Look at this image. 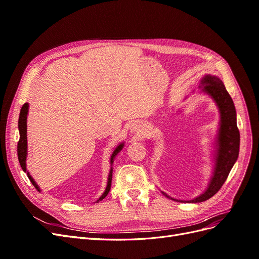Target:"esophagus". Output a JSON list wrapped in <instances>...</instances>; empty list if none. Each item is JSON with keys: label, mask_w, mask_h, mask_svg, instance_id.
Wrapping results in <instances>:
<instances>
[{"label": "esophagus", "mask_w": 259, "mask_h": 259, "mask_svg": "<svg viewBox=\"0 0 259 259\" xmlns=\"http://www.w3.org/2000/svg\"><path fill=\"white\" fill-rule=\"evenodd\" d=\"M131 132L135 133V134H142V133H143L142 125H140L139 123H133L132 126H131Z\"/></svg>", "instance_id": "esophagus-1"}]
</instances>
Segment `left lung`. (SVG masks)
<instances>
[{"label": "left lung", "mask_w": 259, "mask_h": 259, "mask_svg": "<svg viewBox=\"0 0 259 259\" xmlns=\"http://www.w3.org/2000/svg\"><path fill=\"white\" fill-rule=\"evenodd\" d=\"M199 88L201 93L206 94L214 100L219 110V127L213 144L214 167L204 192L192 200L174 199L162 191L167 198L177 202L199 203L213 197L226 182L239 156L240 133L237 126L236 107L223 81L216 75L206 74L202 77Z\"/></svg>", "instance_id": "obj_1"}]
</instances>
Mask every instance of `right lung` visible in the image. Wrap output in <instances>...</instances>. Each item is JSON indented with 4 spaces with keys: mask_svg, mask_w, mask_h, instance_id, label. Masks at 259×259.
Listing matches in <instances>:
<instances>
[{
    "mask_svg": "<svg viewBox=\"0 0 259 259\" xmlns=\"http://www.w3.org/2000/svg\"><path fill=\"white\" fill-rule=\"evenodd\" d=\"M28 111H29V104L26 103L25 105L22 106L21 110H20V114H19V120H18V130H19V142H18V146H17V154H18V160L20 163V166L22 168V170L27 173L30 182L32 183V185L36 188L37 191H41L40 187L37 186V184L34 182V179L32 178V176L30 175L29 171L27 170V164H26V160H27V153H28V144H27V117H28ZM124 147V143H120L117 145L114 150L111 154V158H110V170H109V175H108V180H107V186H106V189L104 191V193L100 195V198L96 201L99 202L101 200H104L107 194L110 191V188H111V180H112V171H113V162L115 156L119 154V152L122 150Z\"/></svg>",
    "mask_w": 259,
    "mask_h": 259,
    "instance_id": "obj_1",
    "label": "right lung"
}]
</instances>
